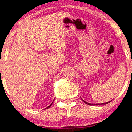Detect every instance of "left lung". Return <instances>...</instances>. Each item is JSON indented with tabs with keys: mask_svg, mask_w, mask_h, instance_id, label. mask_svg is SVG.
Here are the masks:
<instances>
[{
	"mask_svg": "<svg viewBox=\"0 0 132 132\" xmlns=\"http://www.w3.org/2000/svg\"><path fill=\"white\" fill-rule=\"evenodd\" d=\"M83 101H84V102H85V103H86V104H88V105H90V106H93V105H100V104H108V103H110L111 102V101H110V102H106V103H99V104H91V103H88V102H85V101L84 100H82Z\"/></svg>",
	"mask_w": 132,
	"mask_h": 132,
	"instance_id": "1",
	"label": "left lung"
}]
</instances>
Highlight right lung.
Masks as SVG:
<instances>
[{"instance_id": "1", "label": "right lung", "mask_w": 132, "mask_h": 132, "mask_svg": "<svg viewBox=\"0 0 132 132\" xmlns=\"http://www.w3.org/2000/svg\"><path fill=\"white\" fill-rule=\"evenodd\" d=\"M52 104H50V106H48L47 108H46V109H47V108H49L50 107V106H51V105H52Z\"/></svg>"}]
</instances>
